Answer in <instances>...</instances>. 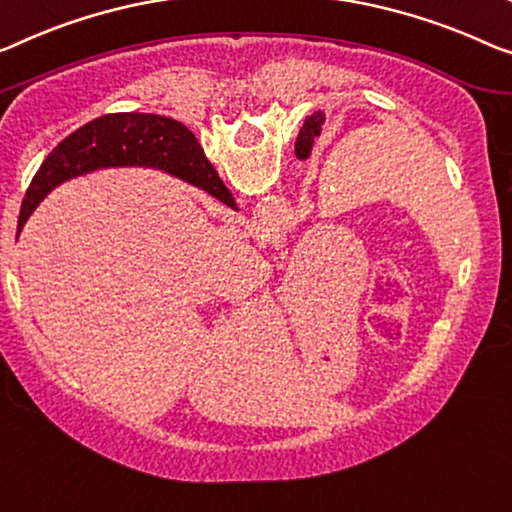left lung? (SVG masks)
I'll return each mask as SVG.
<instances>
[{
	"instance_id": "left-lung-1",
	"label": "left lung",
	"mask_w": 512,
	"mask_h": 512,
	"mask_svg": "<svg viewBox=\"0 0 512 512\" xmlns=\"http://www.w3.org/2000/svg\"><path fill=\"white\" fill-rule=\"evenodd\" d=\"M322 114H315V117H310L305 121V128L299 135V142H296V156L305 158L308 156V151L312 147V140H315V135H319V128H322Z\"/></svg>"
}]
</instances>
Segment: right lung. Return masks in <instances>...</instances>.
<instances>
[{
    "label": "right lung",
    "mask_w": 512,
    "mask_h": 512,
    "mask_svg": "<svg viewBox=\"0 0 512 512\" xmlns=\"http://www.w3.org/2000/svg\"><path fill=\"white\" fill-rule=\"evenodd\" d=\"M144 163L177 174L193 186L223 197V181L204 158L200 142L181 121L158 114L119 112L89 121L59 142L38 167L18 218V234L38 202L61 181L78 177L98 167Z\"/></svg>",
    "instance_id": "1"
}]
</instances>
